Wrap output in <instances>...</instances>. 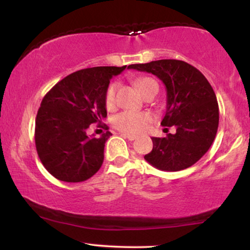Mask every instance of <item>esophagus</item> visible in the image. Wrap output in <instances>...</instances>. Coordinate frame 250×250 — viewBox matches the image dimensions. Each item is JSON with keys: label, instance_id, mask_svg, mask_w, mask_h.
Wrapping results in <instances>:
<instances>
[{"label": "esophagus", "instance_id": "esophagus-1", "mask_svg": "<svg viewBox=\"0 0 250 250\" xmlns=\"http://www.w3.org/2000/svg\"><path fill=\"white\" fill-rule=\"evenodd\" d=\"M123 138H125V139H128L129 141H134V140L138 138V136L136 135H134V134H129V133H122L121 134Z\"/></svg>", "mask_w": 250, "mask_h": 250}]
</instances>
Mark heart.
Returning a JSON list of instances; mask_svg holds the SVG:
<instances>
[{
    "label": "heart",
    "mask_w": 250,
    "mask_h": 250,
    "mask_svg": "<svg viewBox=\"0 0 250 250\" xmlns=\"http://www.w3.org/2000/svg\"><path fill=\"white\" fill-rule=\"evenodd\" d=\"M138 90L143 93L149 85L157 84L152 78L150 77H140L134 82ZM115 94H116V84H111L105 92L104 102L108 108L114 107L115 104ZM152 121V116L149 112H138V111H123L121 114L116 115L112 119V125L119 131L127 133H140L148 127V125Z\"/></svg>",
    "instance_id": "obj_1"
}]
</instances>
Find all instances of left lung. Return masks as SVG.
Returning a JSON list of instances; mask_svg holds the SVG:
<instances>
[{"instance_id":"left-lung-1","label":"left lung","mask_w":250,"mask_h":250,"mask_svg":"<svg viewBox=\"0 0 250 250\" xmlns=\"http://www.w3.org/2000/svg\"><path fill=\"white\" fill-rule=\"evenodd\" d=\"M128 68L146 71L163 82L167 104L162 125L176 128L175 134L151 138L152 151L145 159L167 172L192 166L210 148L218 127V104L209 82L197 68L181 60H157Z\"/></svg>"}]
</instances>
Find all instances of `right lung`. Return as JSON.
I'll use <instances>...</instances> for the list:
<instances>
[{
  "mask_svg": "<svg viewBox=\"0 0 250 250\" xmlns=\"http://www.w3.org/2000/svg\"><path fill=\"white\" fill-rule=\"evenodd\" d=\"M125 68L93 67L75 71L43 98L36 116L35 145L43 166L56 179L83 182L100 169L105 141L111 133L94 138L87 135V128L107 117L105 92L111 77Z\"/></svg>",
  "mask_w": 250,
  "mask_h": 250,
  "instance_id": "add662e5",
  "label": "right lung"
}]
</instances>
